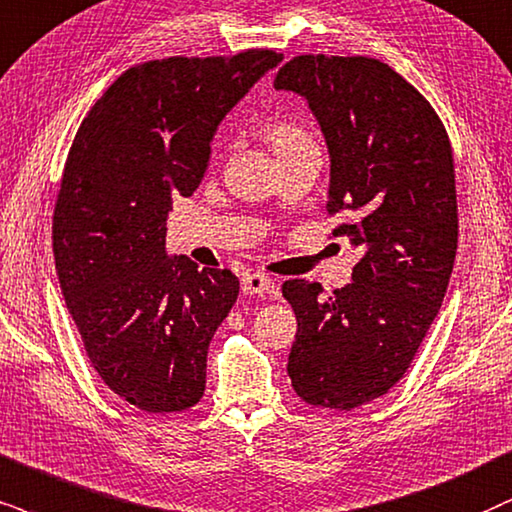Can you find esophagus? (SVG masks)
<instances>
[{"label":"esophagus","mask_w":512,"mask_h":512,"mask_svg":"<svg viewBox=\"0 0 512 512\" xmlns=\"http://www.w3.org/2000/svg\"><path fill=\"white\" fill-rule=\"evenodd\" d=\"M243 295H269L274 290V281L262 274H248L241 281Z\"/></svg>","instance_id":"obj_1"}]
</instances>
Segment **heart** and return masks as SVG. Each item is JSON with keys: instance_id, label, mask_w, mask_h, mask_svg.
<instances>
[{"instance_id": "1", "label": "heart", "mask_w": 512, "mask_h": 512, "mask_svg": "<svg viewBox=\"0 0 512 512\" xmlns=\"http://www.w3.org/2000/svg\"><path fill=\"white\" fill-rule=\"evenodd\" d=\"M264 132H267V139L271 141V146L276 148L278 158L286 153L300 151V148L314 146L312 134H309L307 125H304L300 118H293V115H286V118H274Z\"/></svg>"}]
</instances>
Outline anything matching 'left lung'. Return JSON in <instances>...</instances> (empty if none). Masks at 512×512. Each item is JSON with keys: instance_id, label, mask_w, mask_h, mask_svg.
I'll list each match as a JSON object with an SVG mask.
<instances>
[{"instance_id": "left-lung-1", "label": "left lung", "mask_w": 512, "mask_h": 512, "mask_svg": "<svg viewBox=\"0 0 512 512\" xmlns=\"http://www.w3.org/2000/svg\"><path fill=\"white\" fill-rule=\"evenodd\" d=\"M276 89L309 101L331 151V231L359 250L352 283L290 278L288 375L312 406L352 411L404 378L442 307L458 245L451 141L430 101L371 56L302 54Z\"/></svg>"}]
</instances>
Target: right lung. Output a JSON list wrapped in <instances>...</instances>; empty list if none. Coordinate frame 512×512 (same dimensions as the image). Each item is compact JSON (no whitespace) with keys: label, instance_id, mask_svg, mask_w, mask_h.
I'll return each instance as SVG.
<instances>
[{"label":"right lung","instance_id":"1","mask_svg":"<svg viewBox=\"0 0 512 512\" xmlns=\"http://www.w3.org/2000/svg\"><path fill=\"white\" fill-rule=\"evenodd\" d=\"M281 58L243 49L139 63L68 151L51 226L58 281L94 371L146 413L198 404L210 340L241 288L229 269L167 260L172 198L198 189L217 125Z\"/></svg>","mask_w":512,"mask_h":512}]
</instances>
